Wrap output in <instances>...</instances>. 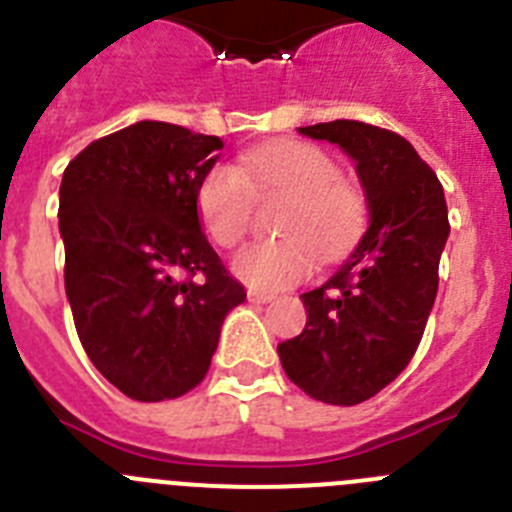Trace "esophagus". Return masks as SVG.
I'll list each match as a JSON object with an SVG mask.
<instances>
[{"instance_id": "34e87169", "label": "esophagus", "mask_w": 512, "mask_h": 512, "mask_svg": "<svg viewBox=\"0 0 512 512\" xmlns=\"http://www.w3.org/2000/svg\"><path fill=\"white\" fill-rule=\"evenodd\" d=\"M274 300V295H269V292H256V289H248V302H253V305H266V302Z\"/></svg>"}]
</instances>
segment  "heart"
<instances>
[{
	"label": "heart",
	"instance_id": "heart-1",
	"mask_svg": "<svg viewBox=\"0 0 512 512\" xmlns=\"http://www.w3.org/2000/svg\"><path fill=\"white\" fill-rule=\"evenodd\" d=\"M256 194H287L279 241L251 243L235 253L233 271L253 289H284L302 282L323 261L341 259L366 225V197L343 179L330 153L312 143L284 140L243 156L241 169L217 161L202 174L194 194L197 215L212 241L233 248L251 225Z\"/></svg>",
	"mask_w": 512,
	"mask_h": 512
}]
</instances>
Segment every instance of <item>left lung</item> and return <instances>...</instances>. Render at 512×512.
<instances>
[{"label": "left lung", "mask_w": 512, "mask_h": 512, "mask_svg": "<svg viewBox=\"0 0 512 512\" xmlns=\"http://www.w3.org/2000/svg\"><path fill=\"white\" fill-rule=\"evenodd\" d=\"M300 133L354 158L372 220L346 264L302 295L305 330L277 351L305 395L348 408L384 390L418 351L436 302L449 210L438 176L402 135L359 120Z\"/></svg>", "instance_id": "1"}]
</instances>
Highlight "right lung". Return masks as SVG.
Listing matches in <instances>:
<instances>
[{
	"mask_svg": "<svg viewBox=\"0 0 512 512\" xmlns=\"http://www.w3.org/2000/svg\"><path fill=\"white\" fill-rule=\"evenodd\" d=\"M220 151L217 135L143 120L89 143L63 171L58 228L76 333L130 400L194 390L225 315L246 300L194 205Z\"/></svg>",
	"mask_w": 512,
	"mask_h": 512,
	"instance_id": "add662e5",
	"label": "right lung"
}]
</instances>
